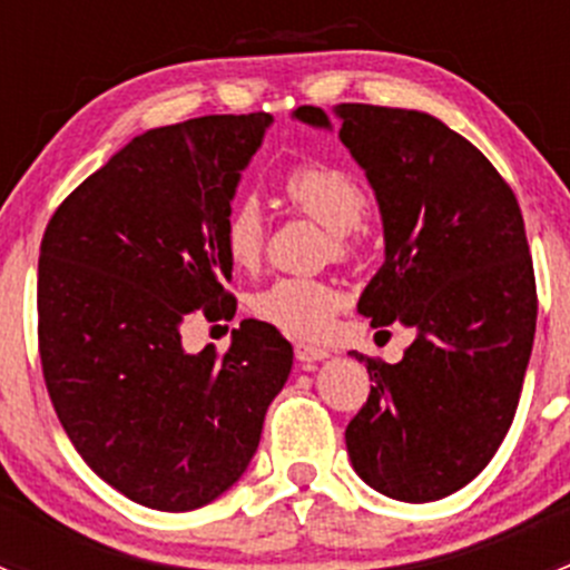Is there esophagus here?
I'll return each instance as SVG.
<instances>
[{
    "label": "esophagus",
    "instance_id": "obj_1",
    "mask_svg": "<svg viewBox=\"0 0 570 570\" xmlns=\"http://www.w3.org/2000/svg\"><path fill=\"white\" fill-rule=\"evenodd\" d=\"M295 358L301 361V364H314V361H325L327 353L320 347H312V344H297Z\"/></svg>",
    "mask_w": 570,
    "mask_h": 570
}]
</instances>
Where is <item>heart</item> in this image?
Masks as SVG:
<instances>
[{
    "instance_id": "heart-1",
    "label": "heart",
    "mask_w": 570,
    "mask_h": 570,
    "mask_svg": "<svg viewBox=\"0 0 570 570\" xmlns=\"http://www.w3.org/2000/svg\"><path fill=\"white\" fill-rule=\"evenodd\" d=\"M281 189L295 209L312 215L331 232L333 250L338 256L350 250L353 232L370 212V198L347 170L322 163H297L281 178ZM264 237L267 226L262 206L248 195L232 200L220 223V245L234 267H253L264 250ZM342 303L344 292L333 281L281 275L253 292L250 314L286 336L320 342L331 331Z\"/></svg>"
}]
</instances>
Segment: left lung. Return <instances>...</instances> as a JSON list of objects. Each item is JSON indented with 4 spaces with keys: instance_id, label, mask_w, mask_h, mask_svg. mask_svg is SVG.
<instances>
[{
    "instance_id": "8db88e82",
    "label": "left lung",
    "mask_w": 570,
    "mask_h": 570,
    "mask_svg": "<svg viewBox=\"0 0 570 570\" xmlns=\"http://www.w3.org/2000/svg\"><path fill=\"white\" fill-rule=\"evenodd\" d=\"M292 118L333 129L320 107ZM333 118L386 243L358 312L413 331L400 364L353 353L375 386L344 433L350 463L383 497L435 502L485 469L519 407L538 317L524 217L485 154L433 115L336 105Z\"/></svg>"
}]
</instances>
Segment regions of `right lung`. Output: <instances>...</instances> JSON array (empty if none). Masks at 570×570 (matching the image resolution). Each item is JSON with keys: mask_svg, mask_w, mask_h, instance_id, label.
<instances>
[{"mask_svg": "<svg viewBox=\"0 0 570 570\" xmlns=\"http://www.w3.org/2000/svg\"><path fill=\"white\" fill-rule=\"evenodd\" d=\"M273 115H204L137 135L60 204L40 243L38 338L57 419L131 502L204 508L245 474L292 344L243 320L187 353L184 317L232 320L220 223Z\"/></svg>", "mask_w": 570, "mask_h": 570, "instance_id": "add662e5", "label": "right lung"}]
</instances>
